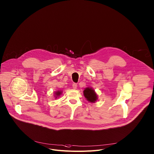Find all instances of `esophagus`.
Instances as JSON below:
<instances>
[{
    "mask_svg": "<svg viewBox=\"0 0 154 154\" xmlns=\"http://www.w3.org/2000/svg\"><path fill=\"white\" fill-rule=\"evenodd\" d=\"M72 88L74 89H76L77 88V83H74V84L72 85Z\"/></svg>",
    "mask_w": 154,
    "mask_h": 154,
    "instance_id": "obj_1",
    "label": "esophagus"
}]
</instances>
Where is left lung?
<instances>
[{"instance_id": "left-lung-1", "label": "left lung", "mask_w": 154, "mask_h": 154, "mask_svg": "<svg viewBox=\"0 0 154 154\" xmlns=\"http://www.w3.org/2000/svg\"><path fill=\"white\" fill-rule=\"evenodd\" d=\"M83 94L88 101L95 103L97 100V96L92 88L87 87L83 91Z\"/></svg>"}]
</instances>
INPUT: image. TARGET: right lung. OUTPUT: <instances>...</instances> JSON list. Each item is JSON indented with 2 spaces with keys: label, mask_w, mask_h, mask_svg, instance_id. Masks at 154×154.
<instances>
[{
  "label": "right lung",
  "mask_w": 154,
  "mask_h": 154,
  "mask_svg": "<svg viewBox=\"0 0 154 154\" xmlns=\"http://www.w3.org/2000/svg\"><path fill=\"white\" fill-rule=\"evenodd\" d=\"M61 93H62V91H56L55 93H54V94H54L55 98H57V97L60 96Z\"/></svg>",
  "instance_id": "right-lung-1"
}]
</instances>
